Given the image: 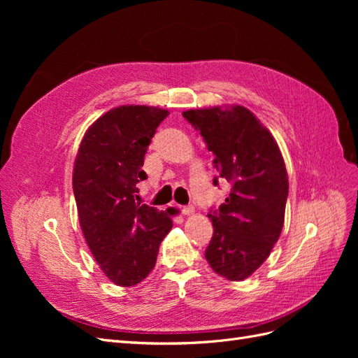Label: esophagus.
<instances>
[{"label":"esophagus","mask_w":358,"mask_h":358,"mask_svg":"<svg viewBox=\"0 0 358 358\" xmlns=\"http://www.w3.org/2000/svg\"><path fill=\"white\" fill-rule=\"evenodd\" d=\"M182 213L183 215H192L194 213V206H183Z\"/></svg>","instance_id":"obj_1"}]
</instances>
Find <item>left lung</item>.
<instances>
[{"label": "left lung", "instance_id": "1", "mask_svg": "<svg viewBox=\"0 0 358 358\" xmlns=\"http://www.w3.org/2000/svg\"><path fill=\"white\" fill-rule=\"evenodd\" d=\"M213 152L229 197L208 215L213 236L204 257L229 280L251 276L272 252L284 227L288 197L285 162L272 133L243 106L182 113Z\"/></svg>", "mask_w": 358, "mask_h": 358}]
</instances>
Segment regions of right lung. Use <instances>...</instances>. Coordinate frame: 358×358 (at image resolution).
Returning a JSON list of instances; mask_svg holds the SVG:
<instances>
[{"mask_svg":"<svg viewBox=\"0 0 358 358\" xmlns=\"http://www.w3.org/2000/svg\"><path fill=\"white\" fill-rule=\"evenodd\" d=\"M167 115L149 106L115 107L88 128L74 159L82 233L103 273L119 287L137 285L152 272L173 227L169 210L137 201L145 154Z\"/></svg>","mask_w":358,"mask_h":358,"instance_id":"1","label":"right lung"}]
</instances>
